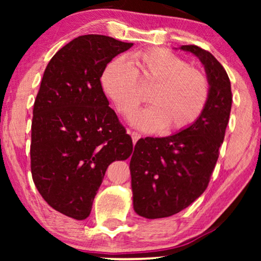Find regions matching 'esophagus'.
<instances>
[{
	"instance_id": "34e87169",
	"label": "esophagus",
	"mask_w": 261,
	"mask_h": 261,
	"mask_svg": "<svg viewBox=\"0 0 261 261\" xmlns=\"http://www.w3.org/2000/svg\"><path fill=\"white\" fill-rule=\"evenodd\" d=\"M130 137H132V140H133V144L135 145L137 144V141L139 140V139L141 138V134H139L138 132H129Z\"/></svg>"
}]
</instances>
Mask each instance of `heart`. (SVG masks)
I'll return each instance as SVG.
<instances>
[{
	"mask_svg": "<svg viewBox=\"0 0 261 261\" xmlns=\"http://www.w3.org/2000/svg\"><path fill=\"white\" fill-rule=\"evenodd\" d=\"M128 63L113 60L101 76L103 90L117 112L129 117L144 101L139 82L154 87L148 95L152 106L132 119L135 126L149 132L165 126L166 130L177 132L197 121L209 98V82L201 70L162 48L135 52Z\"/></svg>",
	"mask_w": 261,
	"mask_h": 261,
	"instance_id": "obj_1",
	"label": "heart"
}]
</instances>
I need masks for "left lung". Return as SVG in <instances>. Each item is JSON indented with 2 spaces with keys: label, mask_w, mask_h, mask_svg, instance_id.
Listing matches in <instances>:
<instances>
[{
  "label": "left lung",
  "mask_w": 261,
  "mask_h": 261,
  "mask_svg": "<svg viewBox=\"0 0 261 261\" xmlns=\"http://www.w3.org/2000/svg\"><path fill=\"white\" fill-rule=\"evenodd\" d=\"M179 48L197 57L204 66L209 98L190 127L166 138L140 139L135 145L129 163L133 206L146 219L172 216L204 192L229 121L231 90L226 70L198 46Z\"/></svg>",
  "instance_id": "left-lung-1"
}]
</instances>
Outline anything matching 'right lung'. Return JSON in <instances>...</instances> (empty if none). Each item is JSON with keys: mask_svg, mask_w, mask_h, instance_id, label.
<instances>
[{"mask_svg": "<svg viewBox=\"0 0 261 261\" xmlns=\"http://www.w3.org/2000/svg\"><path fill=\"white\" fill-rule=\"evenodd\" d=\"M132 46L82 35L52 57L42 76L32 121V177L47 204L74 220L90 215L110 164L133 152L101 85L107 64Z\"/></svg>", "mask_w": 261, "mask_h": 261, "instance_id": "right-lung-1", "label": "right lung"}]
</instances>
